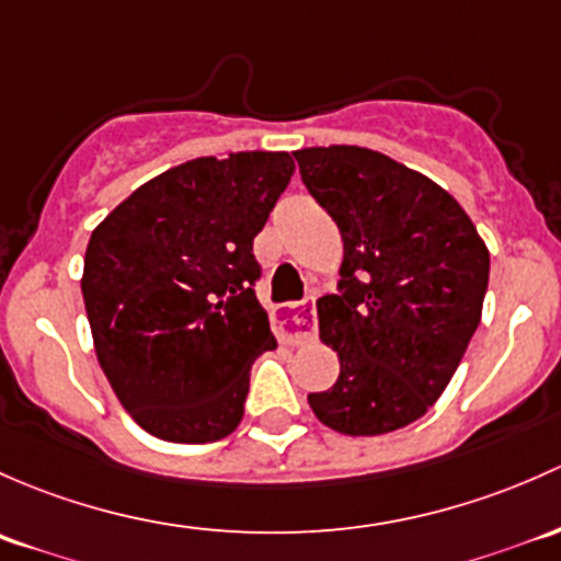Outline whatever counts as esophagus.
I'll use <instances>...</instances> for the list:
<instances>
[{"mask_svg":"<svg viewBox=\"0 0 561 561\" xmlns=\"http://www.w3.org/2000/svg\"><path fill=\"white\" fill-rule=\"evenodd\" d=\"M275 332L283 343L299 345L308 343V340L316 337V302L302 305H288L286 310H280L278 321H275Z\"/></svg>","mask_w":561,"mask_h":561,"instance_id":"obj_1","label":"esophagus"}]
</instances>
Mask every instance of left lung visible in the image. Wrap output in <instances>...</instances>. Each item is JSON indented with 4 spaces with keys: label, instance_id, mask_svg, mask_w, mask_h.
<instances>
[{
    "label": "left lung",
    "instance_id": "left-lung-1",
    "mask_svg": "<svg viewBox=\"0 0 561 561\" xmlns=\"http://www.w3.org/2000/svg\"><path fill=\"white\" fill-rule=\"evenodd\" d=\"M294 159L343 238L340 291L316 302L340 375L310 408L340 435L402 430L446 391L481 323L486 242L446 188L389 156L329 146Z\"/></svg>",
    "mask_w": 561,
    "mask_h": 561
}]
</instances>
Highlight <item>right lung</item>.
<instances>
[{
    "label": "right lung",
    "mask_w": 561,
    "mask_h": 561,
    "mask_svg": "<svg viewBox=\"0 0 561 561\" xmlns=\"http://www.w3.org/2000/svg\"><path fill=\"white\" fill-rule=\"evenodd\" d=\"M291 175L286 151L202 156L91 232L80 288L96 359L148 435L213 443L238 430L253 359L278 348L253 294V238Z\"/></svg>",
    "instance_id": "1"
}]
</instances>
